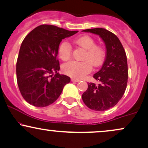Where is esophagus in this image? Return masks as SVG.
Masks as SVG:
<instances>
[{
	"mask_svg": "<svg viewBox=\"0 0 148 148\" xmlns=\"http://www.w3.org/2000/svg\"><path fill=\"white\" fill-rule=\"evenodd\" d=\"M71 80H72V81H73V82H79L80 81V79H74V78H72V79Z\"/></svg>",
	"mask_w": 148,
	"mask_h": 148,
	"instance_id": "obj_1",
	"label": "esophagus"
}]
</instances>
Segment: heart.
<instances>
[{
  "label": "heart",
  "instance_id": "1",
  "mask_svg": "<svg viewBox=\"0 0 148 148\" xmlns=\"http://www.w3.org/2000/svg\"><path fill=\"white\" fill-rule=\"evenodd\" d=\"M74 43L85 49L82 57L83 61H70L63 64V72L67 75L76 79H81L88 74L94 67H99L104 61L106 56V49L102 45H96L95 40L89 36H82L74 40ZM72 46L67 41L61 42L58 47V55L64 61L71 58Z\"/></svg>",
  "mask_w": 148,
  "mask_h": 148
}]
</instances>
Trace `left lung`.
Listing matches in <instances>:
<instances>
[{
	"label": "left lung",
	"instance_id": "1",
	"mask_svg": "<svg viewBox=\"0 0 148 148\" xmlns=\"http://www.w3.org/2000/svg\"><path fill=\"white\" fill-rule=\"evenodd\" d=\"M99 35L106 47V57L102 67L93 77L98 85L88 83V88L82 95L87 107L95 111H105L121 100L127 87L128 69L125 49L118 37L104 28L83 30Z\"/></svg>",
	"mask_w": 148,
	"mask_h": 148
}]
</instances>
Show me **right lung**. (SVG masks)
<instances>
[{
    "mask_svg": "<svg viewBox=\"0 0 148 148\" xmlns=\"http://www.w3.org/2000/svg\"><path fill=\"white\" fill-rule=\"evenodd\" d=\"M77 32L42 25L24 38L16 62L17 83L23 99L32 106L52 104L70 82L69 76L57 72L60 64L56 56L61 40Z\"/></svg>",
    "mask_w": 148,
    "mask_h": 148,
    "instance_id": "obj_1",
    "label": "right lung"
}]
</instances>
